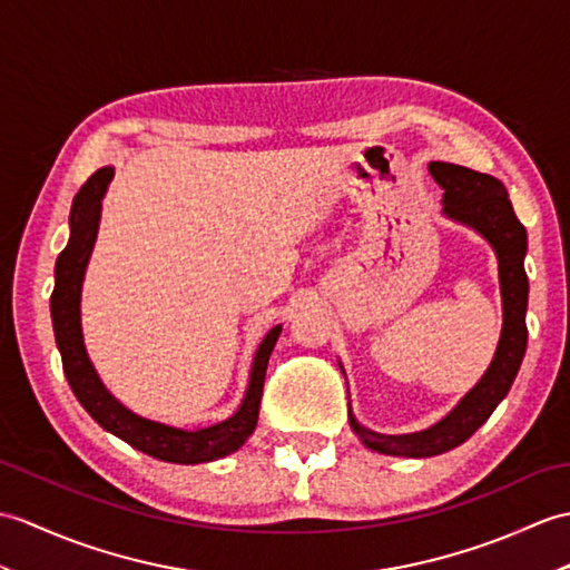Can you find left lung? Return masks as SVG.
Here are the masks:
<instances>
[{
  "mask_svg": "<svg viewBox=\"0 0 570 570\" xmlns=\"http://www.w3.org/2000/svg\"><path fill=\"white\" fill-rule=\"evenodd\" d=\"M428 169L444 191L442 216L466 225L493 247L502 298V330L493 362L488 364L485 374L434 425L407 434H381L364 428L350 407V425L366 449L405 459H428L464 444L491 417L498 403L505 399L527 352V230L514 216L505 187L491 175L452 163H430ZM342 374H345V368H342Z\"/></svg>",
  "mask_w": 570,
  "mask_h": 570,
  "instance_id": "8db88e82",
  "label": "left lung"
}]
</instances>
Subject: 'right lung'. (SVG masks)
Listing matches in <instances>:
<instances>
[{
	"instance_id": "right-lung-1",
	"label": "right lung",
	"mask_w": 570,
	"mask_h": 570,
	"mask_svg": "<svg viewBox=\"0 0 570 570\" xmlns=\"http://www.w3.org/2000/svg\"><path fill=\"white\" fill-rule=\"evenodd\" d=\"M114 179V167H101L77 191L70 210V240L56 262V288L50 296V317L56 345L62 356V372L68 376L75 399L95 417L99 428L116 434L138 452L169 464H206L237 452L257 428L259 399L267 374L269 354L282 335V325H274L255 350L249 381L240 405L230 417L196 430H181L165 422L148 420L126 407L104 386L91 364L82 335V284L91 249L97 243L101 220V198Z\"/></svg>"
}]
</instances>
